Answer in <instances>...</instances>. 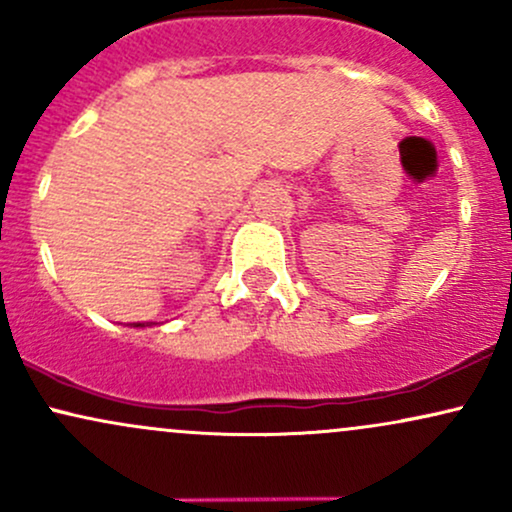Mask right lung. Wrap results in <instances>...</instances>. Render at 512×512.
Segmentation results:
<instances>
[{
	"label": "right lung",
	"mask_w": 512,
	"mask_h": 512,
	"mask_svg": "<svg viewBox=\"0 0 512 512\" xmlns=\"http://www.w3.org/2000/svg\"><path fill=\"white\" fill-rule=\"evenodd\" d=\"M132 325H134V327H144V322H132Z\"/></svg>",
	"instance_id": "1"
}]
</instances>
